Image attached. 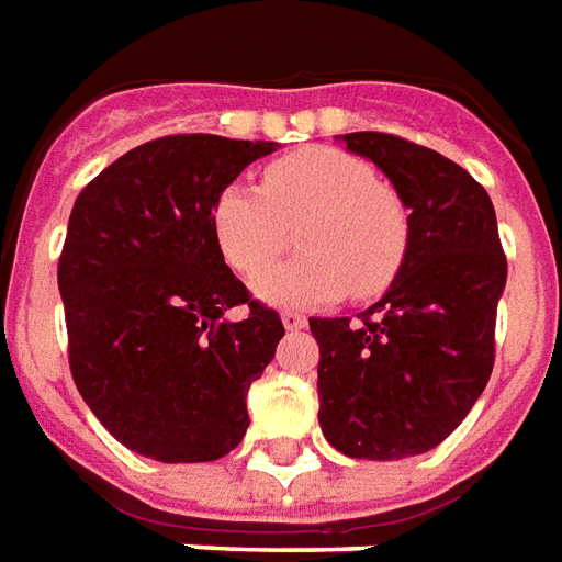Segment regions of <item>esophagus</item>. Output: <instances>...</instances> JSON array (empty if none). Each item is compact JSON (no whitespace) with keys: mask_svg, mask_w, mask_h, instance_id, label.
I'll list each match as a JSON object with an SVG mask.
<instances>
[{"mask_svg":"<svg viewBox=\"0 0 562 562\" xmlns=\"http://www.w3.org/2000/svg\"><path fill=\"white\" fill-rule=\"evenodd\" d=\"M281 324H284L288 330H303L305 318L300 312H281Z\"/></svg>","mask_w":562,"mask_h":562,"instance_id":"34e87169","label":"esophagus"}]
</instances>
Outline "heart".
<instances>
[{"instance_id":"obj_1","label":"heart","mask_w":562,"mask_h":562,"mask_svg":"<svg viewBox=\"0 0 562 562\" xmlns=\"http://www.w3.org/2000/svg\"><path fill=\"white\" fill-rule=\"evenodd\" d=\"M290 222L301 224L304 254L263 273L286 246ZM211 232L232 272L263 273L254 284L259 300L321 305L348 290L373 296L392 284L404 266L409 214L367 158L303 146L262 168V189L244 180L223 186L211 204Z\"/></svg>"}]
</instances>
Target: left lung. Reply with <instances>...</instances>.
Masks as SVG:
<instances>
[{
  "mask_svg": "<svg viewBox=\"0 0 562 562\" xmlns=\"http://www.w3.org/2000/svg\"><path fill=\"white\" fill-rule=\"evenodd\" d=\"M409 207L401 272L358 318H308L318 339V422L351 459L435 450L490 382L495 308L508 278L495 207L465 168L394 134L342 137Z\"/></svg>",
  "mask_w": 562,
  "mask_h": 562,
  "instance_id": "obj_1",
  "label": "left lung"
}]
</instances>
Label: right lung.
I'll list each match as a JSON object with an SVG mask.
<instances>
[{"instance_id":"1","label":"right lung","mask_w":562,"mask_h":562,"mask_svg":"<svg viewBox=\"0 0 562 562\" xmlns=\"http://www.w3.org/2000/svg\"><path fill=\"white\" fill-rule=\"evenodd\" d=\"M269 140L170 134L131 149L79 192L57 262L72 382L127 450L214 462L247 431V389L284 336L232 274L211 204ZM248 305L244 322L222 315Z\"/></svg>"}]
</instances>
